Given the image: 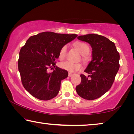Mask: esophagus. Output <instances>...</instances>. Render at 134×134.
<instances>
[{"label":"esophagus","instance_id":"1","mask_svg":"<svg viewBox=\"0 0 134 134\" xmlns=\"http://www.w3.org/2000/svg\"><path fill=\"white\" fill-rule=\"evenodd\" d=\"M72 76V74L71 73V72H69V77H71Z\"/></svg>","mask_w":134,"mask_h":134}]
</instances>
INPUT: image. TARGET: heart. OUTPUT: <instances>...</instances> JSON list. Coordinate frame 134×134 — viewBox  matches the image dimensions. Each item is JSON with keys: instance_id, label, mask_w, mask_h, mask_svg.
Listing matches in <instances>:
<instances>
[{"instance_id": "heart-1", "label": "heart", "mask_w": 134, "mask_h": 134, "mask_svg": "<svg viewBox=\"0 0 134 134\" xmlns=\"http://www.w3.org/2000/svg\"><path fill=\"white\" fill-rule=\"evenodd\" d=\"M75 46L78 50L80 51V53L83 55V60L85 62H86L88 60V57L86 55V54L89 53L90 51L89 47L87 44H85L83 42H76L75 44ZM67 53V45H64L62 47L60 51V58L63 59L66 57ZM60 67L62 69H64L65 70H67V71H69L70 72H75L77 71L80 70L81 67H82V65L81 63H72L69 61H67V62H63L60 64Z\"/></svg>"}]
</instances>
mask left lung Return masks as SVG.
Wrapping results in <instances>:
<instances>
[{"mask_svg":"<svg viewBox=\"0 0 134 134\" xmlns=\"http://www.w3.org/2000/svg\"><path fill=\"white\" fill-rule=\"evenodd\" d=\"M77 38L92 47V60L85 70L89 75L81 74L76 92L85 99H96L110 89L119 69V54L114 43L103 36L89 34Z\"/></svg>","mask_w":134,"mask_h":134,"instance_id":"obj_1","label":"left lung"}]
</instances>
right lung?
Segmentation results:
<instances>
[{
	"instance_id": "add662e5",
	"label": "right lung",
	"mask_w": 134,
	"mask_h": 134,
	"mask_svg": "<svg viewBox=\"0 0 134 134\" xmlns=\"http://www.w3.org/2000/svg\"><path fill=\"white\" fill-rule=\"evenodd\" d=\"M77 37V34L44 32L31 36L21 48L18 70L24 87L32 96L42 100L55 97L61 81L67 77V70L55 65L60 49ZM55 68L52 73L49 68Z\"/></svg>"
}]
</instances>
